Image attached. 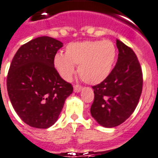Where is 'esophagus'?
Segmentation results:
<instances>
[{
  "mask_svg": "<svg viewBox=\"0 0 158 158\" xmlns=\"http://www.w3.org/2000/svg\"><path fill=\"white\" fill-rule=\"evenodd\" d=\"M82 88H83V87H82V86H80V85H78V84H75V86H74V91H75V92H79V91L82 90Z\"/></svg>",
  "mask_w": 158,
  "mask_h": 158,
  "instance_id": "obj_1",
  "label": "esophagus"
}]
</instances>
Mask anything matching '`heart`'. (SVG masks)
Listing matches in <instances>:
<instances>
[{
    "instance_id": "b5f03b06",
    "label": "heart",
    "mask_w": 158,
    "mask_h": 158,
    "mask_svg": "<svg viewBox=\"0 0 158 158\" xmlns=\"http://www.w3.org/2000/svg\"><path fill=\"white\" fill-rule=\"evenodd\" d=\"M117 55L116 47L110 40H87L70 43L65 55L58 53L53 64L64 80H70L78 65V73L89 84L101 83L110 75Z\"/></svg>"
}]
</instances>
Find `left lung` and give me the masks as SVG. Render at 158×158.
<instances>
[{
    "mask_svg": "<svg viewBox=\"0 0 158 158\" xmlns=\"http://www.w3.org/2000/svg\"><path fill=\"white\" fill-rule=\"evenodd\" d=\"M118 57L114 68L102 83L93 86L91 116L104 127L112 128L127 120L138 106L143 85L142 71L131 48L116 40Z\"/></svg>",
    "mask_w": 158,
    "mask_h": 158,
    "instance_id": "1",
    "label": "left lung"
}]
</instances>
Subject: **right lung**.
Returning a JSON list of instances; mask_svg holds the SVG:
<instances>
[{
    "label": "right lung",
    "mask_w": 158,
    "mask_h": 158,
    "mask_svg": "<svg viewBox=\"0 0 158 158\" xmlns=\"http://www.w3.org/2000/svg\"><path fill=\"white\" fill-rule=\"evenodd\" d=\"M62 47L54 38H35L20 47L10 64L7 90L11 103L22 121L34 128L52 127L73 91L53 64Z\"/></svg>",
    "instance_id": "add662e5"
}]
</instances>
